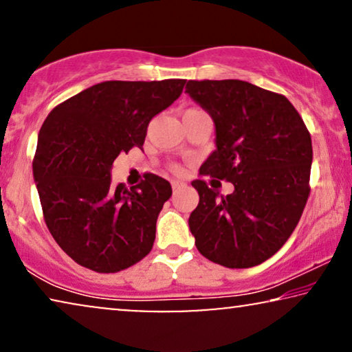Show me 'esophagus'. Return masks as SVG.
I'll return each instance as SVG.
<instances>
[{"mask_svg": "<svg viewBox=\"0 0 352 352\" xmlns=\"http://www.w3.org/2000/svg\"><path fill=\"white\" fill-rule=\"evenodd\" d=\"M182 186H184V184H182L181 181H171V187H173V190H177V189H181Z\"/></svg>", "mask_w": 352, "mask_h": 352, "instance_id": "1", "label": "esophagus"}]
</instances>
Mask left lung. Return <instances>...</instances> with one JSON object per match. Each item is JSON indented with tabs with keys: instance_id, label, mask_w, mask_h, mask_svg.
Listing matches in <instances>:
<instances>
[{
	"instance_id": "obj_1",
	"label": "left lung",
	"mask_w": 352,
	"mask_h": 352,
	"mask_svg": "<svg viewBox=\"0 0 352 352\" xmlns=\"http://www.w3.org/2000/svg\"><path fill=\"white\" fill-rule=\"evenodd\" d=\"M186 93L214 123L216 148L201 176L226 179L221 195L204 179L189 228L199 252L230 269L258 266L287 242L309 197L312 142L285 96L242 80H190Z\"/></svg>"
}]
</instances>
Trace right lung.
Segmentation results:
<instances>
[{"instance_id": "1", "label": "right lung", "mask_w": 352, "mask_h": 352, "mask_svg": "<svg viewBox=\"0 0 352 352\" xmlns=\"http://www.w3.org/2000/svg\"><path fill=\"white\" fill-rule=\"evenodd\" d=\"M186 80L102 81L51 110L33 158L43 214L57 245L80 266L123 271L151 253L171 197L160 176L128 190L112 186L113 162L142 147L151 120L179 98Z\"/></svg>"}]
</instances>
